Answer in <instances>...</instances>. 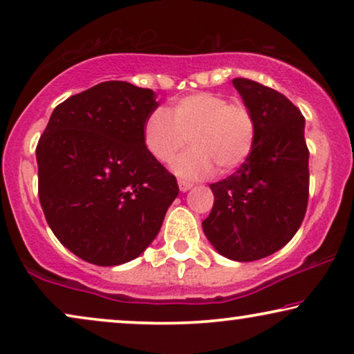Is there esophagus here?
Masks as SVG:
<instances>
[{
    "instance_id": "obj_1",
    "label": "esophagus",
    "mask_w": 354,
    "mask_h": 354,
    "mask_svg": "<svg viewBox=\"0 0 354 354\" xmlns=\"http://www.w3.org/2000/svg\"><path fill=\"white\" fill-rule=\"evenodd\" d=\"M193 183L188 182V180H183V178H178V188H180V192H187L190 190Z\"/></svg>"
}]
</instances>
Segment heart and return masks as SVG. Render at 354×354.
<instances>
[{
  "label": "heart",
  "instance_id": "b5f03b06",
  "mask_svg": "<svg viewBox=\"0 0 354 354\" xmlns=\"http://www.w3.org/2000/svg\"><path fill=\"white\" fill-rule=\"evenodd\" d=\"M256 132L258 122L248 104L200 91L174 101L171 113L153 109L145 120L143 140L149 154L167 164L190 138L193 148L174 161V171L185 178H203L216 166L221 172L240 167L253 151Z\"/></svg>",
  "mask_w": 354,
  "mask_h": 354
}]
</instances>
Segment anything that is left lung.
Returning <instances> with one entry per match:
<instances>
[{
	"mask_svg": "<svg viewBox=\"0 0 354 354\" xmlns=\"http://www.w3.org/2000/svg\"><path fill=\"white\" fill-rule=\"evenodd\" d=\"M232 82L253 109L258 132L239 171L209 185L214 206L203 230L222 256L248 263L279 251L301 225L309 196V149L301 111L287 96L243 77Z\"/></svg>",
	"mask_w": 354,
	"mask_h": 354,
	"instance_id": "8db88e82",
	"label": "left lung"
}]
</instances>
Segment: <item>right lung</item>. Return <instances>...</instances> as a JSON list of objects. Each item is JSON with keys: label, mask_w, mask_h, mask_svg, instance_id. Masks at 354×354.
Instances as JSON below:
<instances>
[{"label": "right lung", "mask_w": 354, "mask_h": 354, "mask_svg": "<svg viewBox=\"0 0 354 354\" xmlns=\"http://www.w3.org/2000/svg\"><path fill=\"white\" fill-rule=\"evenodd\" d=\"M156 95L109 80L53 111L37 145L38 198L56 239L86 263L118 266L145 251L178 195L145 147Z\"/></svg>", "instance_id": "1"}]
</instances>
